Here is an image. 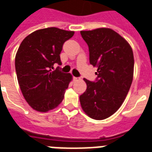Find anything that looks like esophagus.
I'll list each match as a JSON object with an SVG mask.
<instances>
[{
    "instance_id": "esophagus-1",
    "label": "esophagus",
    "mask_w": 152,
    "mask_h": 152,
    "mask_svg": "<svg viewBox=\"0 0 152 152\" xmlns=\"http://www.w3.org/2000/svg\"><path fill=\"white\" fill-rule=\"evenodd\" d=\"M73 78H74V80H75V81L80 80V78H79V77H74Z\"/></svg>"
}]
</instances>
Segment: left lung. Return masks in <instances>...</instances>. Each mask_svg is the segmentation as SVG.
I'll return each mask as SVG.
<instances>
[{"mask_svg": "<svg viewBox=\"0 0 152 152\" xmlns=\"http://www.w3.org/2000/svg\"><path fill=\"white\" fill-rule=\"evenodd\" d=\"M80 33L88 45L90 63L98 68L96 81L84 78L87 87L79 97L80 103L89 117L102 120L115 114L126 99L133 80V51L111 28Z\"/></svg>", "mask_w": 152, "mask_h": 152, "instance_id": "8db88e82", "label": "left lung"}]
</instances>
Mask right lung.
Returning a JSON list of instances; mask_svg holds the SVG:
<instances>
[{
	"instance_id": "1",
	"label": "right lung",
	"mask_w": 152,
	"mask_h": 152,
	"mask_svg": "<svg viewBox=\"0 0 152 152\" xmlns=\"http://www.w3.org/2000/svg\"><path fill=\"white\" fill-rule=\"evenodd\" d=\"M75 32L56 27L42 28L28 35L16 53L15 68L24 98L39 112H47L58 106L72 80L70 74L62 73L60 53L64 42Z\"/></svg>"
}]
</instances>
